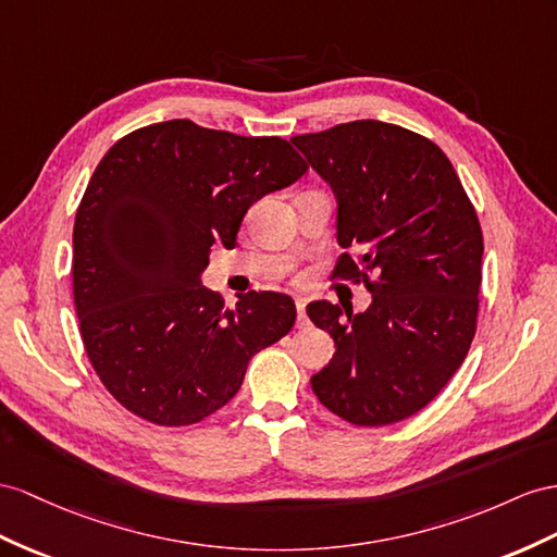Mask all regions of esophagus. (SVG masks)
I'll return each instance as SVG.
<instances>
[{"label":"esophagus","instance_id":"obj_1","mask_svg":"<svg viewBox=\"0 0 557 557\" xmlns=\"http://www.w3.org/2000/svg\"><path fill=\"white\" fill-rule=\"evenodd\" d=\"M296 310H298L296 324H298V326H306L308 320H306V301H304V298H296Z\"/></svg>","mask_w":557,"mask_h":557}]
</instances>
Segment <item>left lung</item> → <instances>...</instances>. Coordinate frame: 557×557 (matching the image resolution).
Segmentation results:
<instances>
[{
    "instance_id": "1",
    "label": "left lung",
    "mask_w": 557,
    "mask_h": 557,
    "mask_svg": "<svg viewBox=\"0 0 557 557\" xmlns=\"http://www.w3.org/2000/svg\"><path fill=\"white\" fill-rule=\"evenodd\" d=\"M336 195V277L364 282V312L312 301L336 344L310 379L348 423L417 414L466 360L478 324L482 231L447 154L397 124L358 120L292 138ZM344 305V304H341Z\"/></svg>"
}]
</instances>
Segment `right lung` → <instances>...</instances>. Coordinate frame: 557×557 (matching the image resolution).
<instances>
[{"instance_id":"obj_1","label":"right lung","mask_w":557,"mask_h":557,"mask_svg":"<svg viewBox=\"0 0 557 557\" xmlns=\"http://www.w3.org/2000/svg\"><path fill=\"white\" fill-rule=\"evenodd\" d=\"M308 171L280 136L169 120L120 138L84 190L73 294L89 362L108 393L157 425H190L235 397L256 352L287 336V294L235 308L202 287L209 249H233L247 209Z\"/></svg>"}]
</instances>
